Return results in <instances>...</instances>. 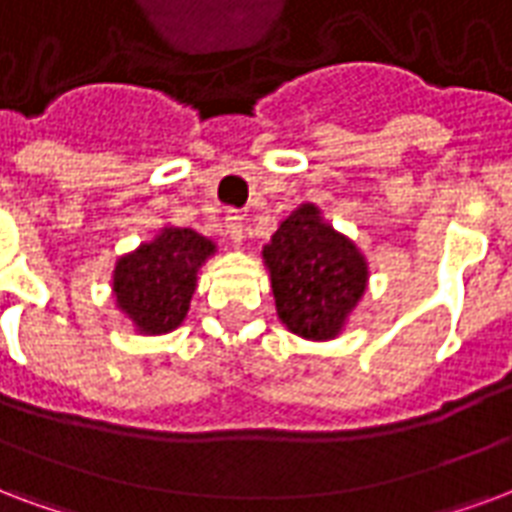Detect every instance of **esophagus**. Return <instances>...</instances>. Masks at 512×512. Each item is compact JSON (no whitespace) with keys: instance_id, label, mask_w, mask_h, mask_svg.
Listing matches in <instances>:
<instances>
[{"instance_id":"obj_1","label":"esophagus","mask_w":512,"mask_h":512,"mask_svg":"<svg viewBox=\"0 0 512 512\" xmlns=\"http://www.w3.org/2000/svg\"><path fill=\"white\" fill-rule=\"evenodd\" d=\"M226 234L234 242H242V237H245V215L240 210H229L226 213Z\"/></svg>"}]
</instances>
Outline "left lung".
I'll return each instance as SVG.
<instances>
[{"label": "left lung", "mask_w": 512, "mask_h": 512, "mask_svg": "<svg viewBox=\"0 0 512 512\" xmlns=\"http://www.w3.org/2000/svg\"><path fill=\"white\" fill-rule=\"evenodd\" d=\"M280 321L305 340H332L367 288V261L315 205L288 215L264 245Z\"/></svg>", "instance_id": "8db88e82"}]
</instances>
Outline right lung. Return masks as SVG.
Instances as JSON below:
<instances>
[{
	"label": "right lung",
	"mask_w": 512,
	"mask_h": 512,
	"mask_svg": "<svg viewBox=\"0 0 512 512\" xmlns=\"http://www.w3.org/2000/svg\"><path fill=\"white\" fill-rule=\"evenodd\" d=\"M215 245L194 229L167 226L153 242L118 261L115 302L142 334H164L183 324L197 288V272Z\"/></svg>",
	"instance_id": "obj_1"
}]
</instances>
